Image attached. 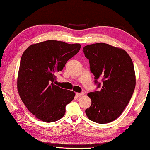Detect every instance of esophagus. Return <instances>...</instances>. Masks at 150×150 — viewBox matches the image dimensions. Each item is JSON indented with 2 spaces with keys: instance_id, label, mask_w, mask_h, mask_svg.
Masks as SVG:
<instances>
[{
  "instance_id": "esophagus-1",
  "label": "esophagus",
  "mask_w": 150,
  "mask_h": 150,
  "mask_svg": "<svg viewBox=\"0 0 150 150\" xmlns=\"http://www.w3.org/2000/svg\"><path fill=\"white\" fill-rule=\"evenodd\" d=\"M84 95V93L83 92H81V93H76V95L78 96V97H80L81 95Z\"/></svg>"
}]
</instances>
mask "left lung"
Segmentation results:
<instances>
[{
  "label": "left lung",
  "mask_w": 150,
  "mask_h": 150,
  "mask_svg": "<svg viewBox=\"0 0 150 150\" xmlns=\"http://www.w3.org/2000/svg\"><path fill=\"white\" fill-rule=\"evenodd\" d=\"M83 52L89 59L95 83L100 88L87 94L91 105L86 114L95 123H110L122 114L133 94L136 78L132 59L124 50L105 43L87 45Z\"/></svg>",
  "instance_id": "obj_1"
}]
</instances>
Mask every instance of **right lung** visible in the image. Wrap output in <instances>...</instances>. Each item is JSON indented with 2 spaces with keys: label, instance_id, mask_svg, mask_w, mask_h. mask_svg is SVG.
Here are the masks:
<instances>
[{
  "label": "right lung",
  "instance_id": "right-lung-1",
  "mask_svg": "<svg viewBox=\"0 0 150 150\" xmlns=\"http://www.w3.org/2000/svg\"><path fill=\"white\" fill-rule=\"evenodd\" d=\"M80 44L46 40L32 44L21 56L17 86L29 111L46 123L60 120L75 93L53 83L55 74L80 50Z\"/></svg>",
  "mask_w": 150,
  "mask_h": 150
}]
</instances>
